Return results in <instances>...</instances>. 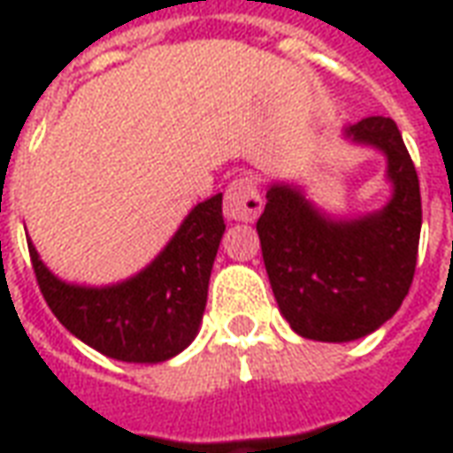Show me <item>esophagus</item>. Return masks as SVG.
<instances>
[{"label": "esophagus", "mask_w": 453, "mask_h": 453, "mask_svg": "<svg viewBox=\"0 0 453 453\" xmlns=\"http://www.w3.org/2000/svg\"><path fill=\"white\" fill-rule=\"evenodd\" d=\"M262 196H259V188L252 177H237L230 181V187L226 188V203L223 211L230 220H245L252 223L257 216L262 213Z\"/></svg>", "instance_id": "obj_1"}]
</instances>
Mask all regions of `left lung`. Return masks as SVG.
Wrapping results in <instances>:
<instances>
[{
    "mask_svg": "<svg viewBox=\"0 0 453 453\" xmlns=\"http://www.w3.org/2000/svg\"><path fill=\"white\" fill-rule=\"evenodd\" d=\"M347 135L386 152L388 206L333 220L298 188L274 184L257 220L276 303L296 333L318 342H351L379 330L408 296L418 265L419 181L395 120L369 116Z\"/></svg>",
    "mask_w": 453,
    "mask_h": 453,
    "instance_id": "1",
    "label": "left lung"
}]
</instances>
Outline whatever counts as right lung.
I'll use <instances>...</instances> for the list:
<instances>
[{"instance_id":"right-lung-1","label":"right lung","mask_w":453,"mask_h":453,"mask_svg":"<svg viewBox=\"0 0 453 453\" xmlns=\"http://www.w3.org/2000/svg\"><path fill=\"white\" fill-rule=\"evenodd\" d=\"M223 233V194H216L188 213L148 269L104 288L65 284L48 272L31 240L28 252L45 303L77 340L111 359L157 364L196 337Z\"/></svg>"}]
</instances>
